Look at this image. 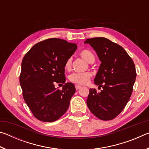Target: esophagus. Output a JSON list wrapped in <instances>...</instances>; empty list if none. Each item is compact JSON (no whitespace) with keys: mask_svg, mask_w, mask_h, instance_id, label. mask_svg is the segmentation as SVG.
Listing matches in <instances>:
<instances>
[{"mask_svg":"<svg viewBox=\"0 0 149 149\" xmlns=\"http://www.w3.org/2000/svg\"><path fill=\"white\" fill-rule=\"evenodd\" d=\"M81 87V85H75V89H76V90L79 89Z\"/></svg>","mask_w":149,"mask_h":149,"instance_id":"obj_1","label":"esophagus"}]
</instances>
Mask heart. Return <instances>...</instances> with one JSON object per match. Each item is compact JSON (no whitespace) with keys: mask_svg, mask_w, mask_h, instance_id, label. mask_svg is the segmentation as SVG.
<instances>
[{"mask_svg":"<svg viewBox=\"0 0 149 149\" xmlns=\"http://www.w3.org/2000/svg\"><path fill=\"white\" fill-rule=\"evenodd\" d=\"M80 56L86 60L87 62L93 63L95 61V55L89 50H84L79 53ZM72 65V59L68 58L65 63V69L69 70ZM91 74L90 72L84 73H74L70 76V80L77 85L87 84L91 77Z\"/></svg>","mask_w":149,"mask_h":149,"instance_id":"obj_1","label":"heart"}]
</instances>
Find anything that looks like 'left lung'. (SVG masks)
<instances>
[{"instance_id": "obj_1", "label": "left lung", "mask_w": 149, "mask_h": 149, "mask_svg": "<svg viewBox=\"0 0 149 149\" xmlns=\"http://www.w3.org/2000/svg\"><path fill=\"white\" fill-rule=\"evenodd\" d=\"M101 64L94 82L100 89H90L87 104L91 112L102 120H110L119 115L129 101L135 84L134 62L120 45L104 37L87 39Z\"/></svg>"}]
</instances>
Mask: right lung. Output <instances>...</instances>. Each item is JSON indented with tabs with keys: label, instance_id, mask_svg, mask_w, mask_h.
I'll return each mask as SVG.
<instances>
[{
	"label": "right lung",
	"instance_id": "add662e5",
	"mask_svg": "<svg viewBox=\"0 0 149 149\" xmlns=\"http://www.w3.org/2000/svg\"><path fill=\"white\" fill-rule=\"evenodd\" d=\"M76 49V44L51 38L35 44L24 56L19 84L25 102L39 120L54 122L68 108L75 87L65 84V63ZM56 82L65 84L62 90L55 88Z\"/></svg>",
	"mask_w": 149,
	"mask_h": 149
}]
</instances>
